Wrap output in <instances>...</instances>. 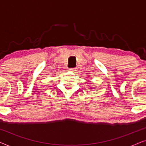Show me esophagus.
<instances>
[{"label":"esophagus","mask_w":146,"mask_h":146,"mask_svg":"<svg viewBox=\"0 0 146 146\" xmlns=\"http://www.w3.org/2000/svg\"><path fill=\"white\" fill-rule=\"evenodd\" d=\"M68 70L70 72H75L76 71H77V68H69Z\"/></svg>","instance_id":"1"}]
</instances>
